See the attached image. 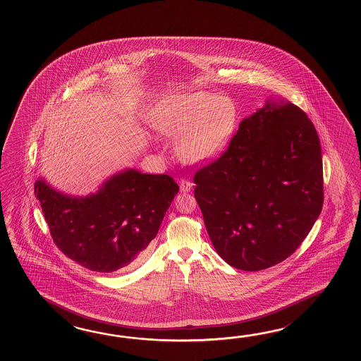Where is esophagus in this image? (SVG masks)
<instances>
[{"instance_id":"34e87169","label":"esophagus","mask_w":361,"mask_h":361,"mask_svg":"<svg viewBox=\"0 0 361 361\" xmlns=\"http://www.w3.org/2000/svg\"><path fill=\"white\" fill-rule=\"evenodd\" d=\"M192 185H193V184H192L190 180H187V179H180V180H179V188H180V192L191 191Z\"/></svg>"}]
</instances>
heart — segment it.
<instances>
[{
  "instance_id": "1",
  "label": "heart",
  "mask_w": 361,
  "mask_h": 361,
  "mask_svg": "<svg viewBox=\"0 0 361 361\" xmlns=\"http://www.w3.org/2000/svg\"><path fill=\"white\" fill-rule=\"evenodd\" d=\"M154 125L166 137L177 139L176 151L190 164L212 161L228 146L238 128L235 103L216 92H179L154 108Z\"/></svg>"
}]
</instances>
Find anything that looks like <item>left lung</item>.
Listing matches in <instances>:
<instances>
[{"label":"left lung","instance_id":"left-lung-1","mask_svg":"<svg viewBox=\"0 0 361 361\" xmlns=\"http://www.w3.org/2000/svg\"><path fill=\"white\" fill-rule=\"evenodd\" d=\"M193 182L223 261L243 271L272 267L295 252L322 213V147L314 123L289 102L266 100Z\"/></svg>","mask_w":361,"mask_h":361}]
</instances>
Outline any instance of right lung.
I'll list each match as a JSON object with an SVG mask.
<instances>
[{"label": "right lung", "instance_id": "obj_1", "mask_svg": "<svg viewBox=\"0 0 361 361\" xmlns=\"http://www.w3.org/2000/svg\"><path fill=\"white\" fill-rule=\"evenodd\" d=\"M178 191L166 174L130 168L86 196L59 191L42 177L35 183L55 245L85 269L103 274L131 269L145 258Z\"/></svg>", "mask_w": 361, "mask_h": 361}]
</instances>
